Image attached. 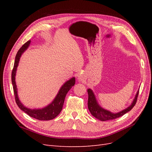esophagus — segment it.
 I'll use <instances>...</instances> for the list:
<instances>
[{"mask_svg":"<svg viewBox=\"0 0 152 152\" xmlns=\"http://www.w3.org/2000/svg\"><path fill=\"white\" fill-rule=\"evenodd\" d=\"M78 79H79V81H83L84 80H86V77L84 76L83 75H80L79 78H78Z\"/></svg>","mask_w":152,"mask_h":152,"instance_id":"34e87169","label":"esophagus"}]
</instances>
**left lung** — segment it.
Masks as SVG:
<instances>
[{
    "label": "left lung",
    "instance_id": "8db88e82",
    "mask_svg": "<svg viewBox=\"0 0 152 152\" xmlns=\"http://www.w3.org/2000/svg\"><path fill=\"white\" fill-rule=\"evenodd\" d=\"M87 93H88V102H87V104H88V108L92 115L99 119L101 121H106L118 118L122 116L123 115L126 113L127 112H129L134 107V105L136 103L137 96H138L139 94V90L137 91L135 98L129 107L124 109L120 112L115 113L110 112L108 110H104L102 107H101L97 102V100L96 99L94 93L91 89H87Z\"/></svg>",
    "mask_w": 152,
    "mask_h": 152
}]
</instances>
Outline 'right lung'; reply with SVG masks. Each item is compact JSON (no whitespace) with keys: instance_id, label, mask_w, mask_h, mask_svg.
Returning <instances> with one entry per match:
<instances>
[{"instance_id":"add662e5","label":"right lung","mask_w":152,"mask_h":152,"mask_svg":"<svg viewBox=\"0 0 152 152\" xmlns=\"http://www.w3.org/2000/svg\"><path fill=\"white\" fill-rule=\"evenodd\" d=\"M30 42V40H28V42H26L25 44L22 45V47L18 51L15 58V64H14V67L11 74L12 84L13 86L14 93H15V101L17 105L18 106V107H19L22 111H23L26 114H28L30 117L37 119V120L39 121L52 120V119L56 117L62 110L63 103L64 102H65V99L67 93L75 84V78L72 77V79L66 81L65 83L61 86L60 89H59L58 92V93L56 96V98H55L54 99L53 101V102L51 103H50L49 105H48L47 107L41 109L33 110L25 107V106L21 103L19 98H18L17 87L15 81V76L20 57L21 56V54L25 51L27 48H28Z\"/></svg>"}]
</instances>
